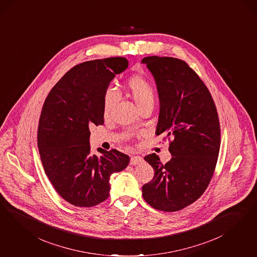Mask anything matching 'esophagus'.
Masks as SVG:
<instances>
[{
	"mask_svg": "<svg viewBox=\"0 0 257 257\" xmlns=\"http://www.w3.org/2000/svg\"><path fill=\"white\" fill-rule=\"evenodd\" d=\"M143 162V158L140 156H132L131 158V165L132 166H136V165H139Z\"/></svg>",
	"mask_w": 257,
	"mask_h": 257,
	"instance_id": "1",
	"label": "esophagus"
}]
</instances>
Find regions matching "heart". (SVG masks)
<instances>
[{
  "label": "heart",
  "instance_id": "heart-1",
  "mask_svg": "<svg viewBox=\"0 0 257 257\" xmlns=\"http://www.w3.org/2000/svg\"><path fill=\"white\" fill-rule=\"evenodd\" d=\"M126 92L135 102L138 108H153L156 94L151 84L142 76H133L125 84ZM118 100V93L113 88H108L104 93L103 98V115L108 118Z\"/></svg>",
  "mask_w": 257,
  "mask_h": 257
}]
</instances>
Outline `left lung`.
Wrapping results in <instances>:
<instances>
[{"mask_svg":"<svg viewBox=\"0 0 257 257\" xmlns=\"http://www.w3.org/2000/svg\"><path fill=\"white\" fill-rule=\"evenodd\" d=\"M142 63L157 85L156 135L168 138L172 155L166 165L155 153L145 157L155 173L143 185V198L157 210L176 212L199 199L213 177L220 148L218 114L207 87L185 61L152 56Z\"/></svg>","mask_w":257,"mask_h":257,"instance_id":"1","label":"left lung"}]
</instances>
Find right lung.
Wrapping results in <instances>:
<instances>
[{"instance_id":"right-lung-1","label":"right lung","mask_w":257,"mask_h":257,"mask_svg":"<svg viewBox=\"0 0 257 257\" xmlns=\"http://www.w3.org/2000/svg\"><path fill=\"white\" fill-rule=\"evenodd\" d=\"M128 66L122 57L73 67L50 91L38 127L42 166L55 190L77 207H92L109 196V177L130 157L111 149L91 154L90 126L104 124L103 98L109 82Z\"/></svg>"}]
</instances>
